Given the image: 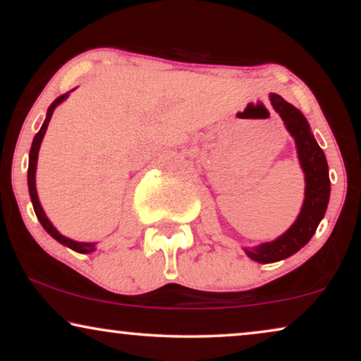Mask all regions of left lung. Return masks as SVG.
<instances>
[{"instance_id": "8db88e82", "label": "left lung", "mask_w": 361, "mask_h": 361, "mask_svg": "<svg viewBox=\"0 0 361 361\" xmlns=\"http://www.w3.org/2000/svg\"><path fill=\"white\" fill-rule=\"evenodd\" d=\"M269 98L274 110L283 118L286 128L295 141L300 167L305 174V199L298 220L286 233L256 248L245 250L246 255L258 263H274V261L286 259L307 245V241L317 230L320 220L324 219L330 197L327 159L310 133L305 116L283 97L271 93Z\"/></svg>"}]
</instances>
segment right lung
<instances>
[{
  "mask_svg": "<svg viewBox=\"0 0 361 361\" xmlns=\"http://www.w3.org/2000/svg\"><path fill=\"white\" fill-rule=\"evenodd\" d=\"M71 93V92H68ZM68 93H63L56 100L52 102V105L49 106L47 110V116H46V121L42 123L41 130L37 131V135L34 136L32 140V146H31V151H29V167H27V187H29V195H31V202H32V207H34V212H36L37 215V220L41 221V225L44 226V230L47 231L49 235L52 236V238H56L59 243H62L63 246H68V248L77 251V253H92L93 250H95V243H83V241H75V240H71L67 238V236H63L62 233H59L56 226L51 224V220L47 219L46 214H44L42 207H41V202H39V197H37V190H36V169H37V154H39V147H41V142H42V137L46 135L47 131V126H49V121H51L52 118V113L56 108L61 105V103L66 100L68 97Z\"/></svg>",
  "mask_w": 361,
  "mask_h": 361,
  "instance_id": "add662e5",
  "label": "right lung"
}]
</instances>
